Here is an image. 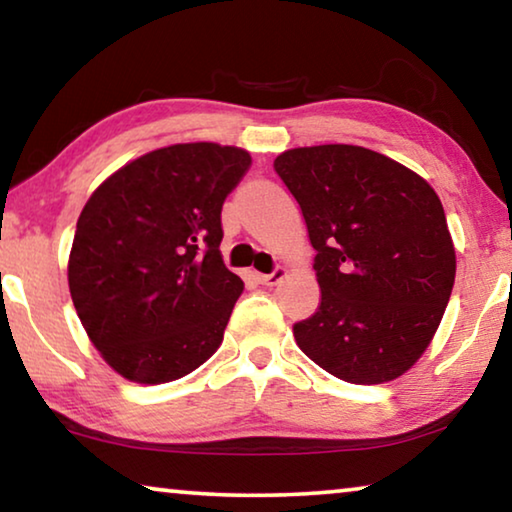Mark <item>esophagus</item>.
<instances>
[{
    "label": "esophagus",
    "instance_id": "esophagus-1",
    "mask_svg": "<svg viewBox=\"0 0 512 512\" xmlns=\"http://www.w3.org/2000/svg\"><path fill=\"white\" fill-rule=\"evenodd\" d=\"M285 276H287L285 266H276L271 273H257V280L262 282V285H278Z\"/></svg>",
    "mask_w": 512,
    "mask_h": 512
}]
</instances>
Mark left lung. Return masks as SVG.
Wrapping results in <instances>:
<instances>
[{
  "instance_id": "1",
  "label": "left lung",
  "mask_w": 512,
  "mask_h": 512,
  "mask_svg": "<svg viewBox=\"0 0 512 512\" xmlns=\"http://www.w3.org/2000/svg\"><path fill=\"white\" fill-rule=\"evenodd\" d=\"M303 211L322 303L294 324L301 352L349 384H384L430 345L451 299L455 248L430 183L354 144L273 160Z\"/></svg>"
}]
</instances>
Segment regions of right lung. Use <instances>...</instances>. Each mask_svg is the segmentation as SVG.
<instances>
[{"mask_svg": "<svg viewBox=\"0 0 512 512\" xmlns=\"http://www.w3.org/2000/svg\"><path fill=\"white\" fill-rule=\"evenodd\" d=\"M250 163L239 147L172 144L91 193L68 287L89 340L124 379H181L223 342L243 280L220 255V211Z\"/></svg>", "mask_w": 512, "mask_h": 512, "instance_id": "right-lung-1", "label": "right lung"}]
</instances>
